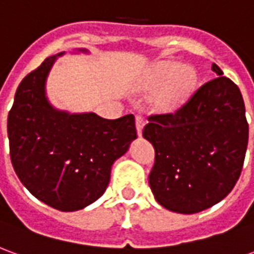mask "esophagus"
<instances>
[{
    "label": "esophagus",
    "instance_id": "1",
    "mask_svg": "<svg viewBox=\"0 0 254 254\" xmlns=\"http://www.w3.org/2000/svg\"><path fill=\"white\" fill-rule=\"evenodd\" d=\"M144 124H145V118H144V116L137 114V116H136V129H137L138 136H141V133H143Z\"/></svg>",
    "mask_w": 254,
    "mask_h": 254
}]
</instances>
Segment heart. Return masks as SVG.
<instances>
[{
	"instance_id": "heart-1",
	"label": "heart",
	"mask_w": 254,
	"mask_h": 254,
	"mask_svg": "<svg viewBox=\"0 0 254 254\" xmlns=\"http://www.w3.org/2000/svg\"><path fill=\"white\" fill-rule=\"evenodd\" d=\"M194 80L196 74L190 67H182L176 63L160 64L152 76L154 87H160L171 81L159 98L160 105L166 109H173L180 105L191 91Z\"/></svg>"
}]
</instances>
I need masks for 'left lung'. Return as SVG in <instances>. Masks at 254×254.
<instances>
[{"instance_id":"left-lung-1","label":"left lung","mask_w":254,"mask_h":254,"mask_svg":"<svg viewBox=\"0 0 254 254\" xmlns=\"http://www.w3.org/2000/svg\"><path fill=\"white\" fill-rule=\"evenodd\" d=\"M215 76L174 113L152 114L143 136L155 148L148 181L170 211L196 213L233 190L245 160L249 125L238 85L212 64Z\"/></svg>"}]
</instances>
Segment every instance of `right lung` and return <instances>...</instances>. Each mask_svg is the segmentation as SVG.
<instances>
[{"instance_id": "obj_1", "label": "right lung", "mask_w": 254, "mask_h": 254, "mask_svg": "<svg viewBox=\"0 0 254 254\" xmlns=\"http://www.w3.org/2000/svg\"><path fill=\"white\" fill-rule=\"evenodd\" d=\"M56 57L25 76L8 114L10 160L34 196L60 211H77L98 200L111 165L137 137L134 116L105 120L94 113L54 110L45 81Z\"/></svg>"}]
</instances>
